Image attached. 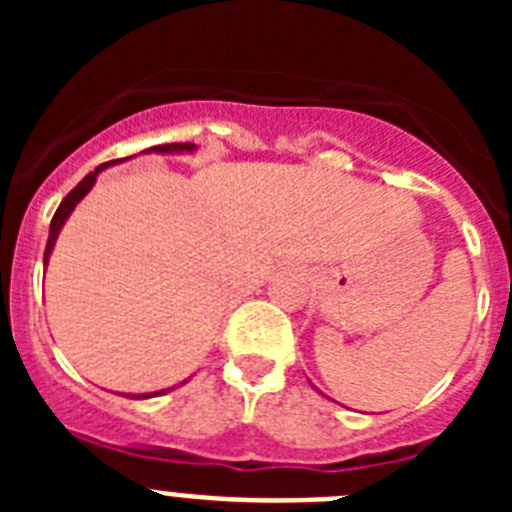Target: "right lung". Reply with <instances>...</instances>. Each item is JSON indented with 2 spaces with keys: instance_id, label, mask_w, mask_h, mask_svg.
I'll return each mask as SVG.
<instances>
[{
  "instance_id": "1",
  "label": "right lung",
  "mask_w": 512,
  "mask_h": 512,
  "mask_svg": "<svg viewBox=\"0 0 512 512\" xmlns=\"http://www.w3.org/2000/svg\"><path fill=\"white\" fill-rule=\"evenodd\" d=\"M194 151H197V146H194V143H166V146L146 148V151H143V153H194ZM122 161H125V158H120V161H107V164L97 166V169L89 171V174L84 176V179H81V182L76 184V187L71 189L69 194H66V200H63L61 205H58L56 215H53V220H51V233H48V243H45V256H43V264L45 266H48V259H51V253H53V246H56L58 233H61L63 223L69 220L71 212H74V207L79 205V202L84 200V197H87L89 189L94 187V182H97V176L102 174L104 169H110V166H115V164H122ZM166 392H169V390L146 392V395H125V397H135V400H148V397L166 395Z\"/></svg>"
}]
</instances>
